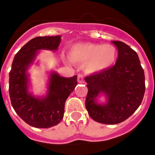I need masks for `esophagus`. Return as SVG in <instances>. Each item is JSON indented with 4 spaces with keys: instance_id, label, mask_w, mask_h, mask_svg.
<instances>
[{
    "instance_id": "1",
    "label": "esophagus",
    "mask_w": 155,
    "mask_h": 155,
    "mask_svg": "<svg viewBox=\"0 0 155 155\" xmlns=\"http://www.w3.org/2000/svg\"><path fill=\"white\" fill-rule=\"evenodd\" d=\"M78 81L79 83H84V82L83 74H78Z\"/></svg>"
}]
</instances>
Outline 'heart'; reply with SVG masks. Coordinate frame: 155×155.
I'll use <instances>...</instances> for the list:
<instances>
[{"label":"heart","mask_w":155,"mask_h":155,"mask_svg":"<svg viewBox=\"0 0 155 155\" xmlns=\"http://www.w3.org/2000/svg\"><path fill=\"white\" fill-rule=\"evenodd\" d=\"M117 49L107 44H75L69 51V58L73 62L84 64L87 74H96L106 70L114 64L117 59Z\"/></svg>","instance_id":"obj_1"}]
</instances>
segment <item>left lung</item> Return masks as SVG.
<instances>
[{"label":"left lung","instance_id":"obj_1","mask_svg":"<svg viewBox=\"0 0 155 155\" xmlns=\"http://www.w3.org/2000/svg\"><path fill=\"white\" fill-rule=\"evenodd\" d=\"M118 50L115 65L85 78L88 89L85 106L90 117L105 124H116L132 115L142 102L145 91L144 72L137 54L121 41H112ZM107 96L101 105L96 98Z\"/></svg>","mask_w":155,"mask_h":155}]
</instances>
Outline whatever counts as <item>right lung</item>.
<instances>
[{"mask_svg":"<svg viewBox=\"0 0 155 155\" xmlns=\"http://www.w3.org/2000/svg\"><path fill=\"white\" fill-rule=\"evenodd\" d=\"M60 43V35L37 37L19 50L12 62L9 73L11 104L18 116L32 127L48 128L59 124L64 117L65 101L78 84L77 75L64 78L51 72L45 97H36L28 92L29 74L27 71L38 51H56Z\"/></svg>","mask_w":155,"mask_h":155,"instance_id":"add662e5","label":"right lung"}]
</instances>
